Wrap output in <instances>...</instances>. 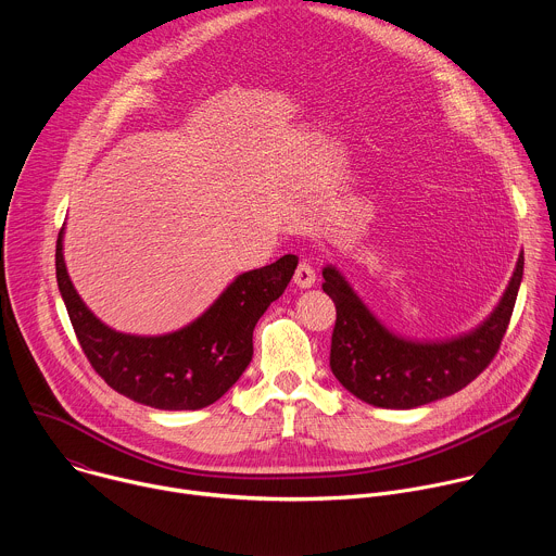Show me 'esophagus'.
I'll use <instances>...</instances> for the list:
<instances>
[{"instance_id": "obj_1", "label": "esophagus", "mask_w": 556, "mask_h": 556, "mask_svg": "<svg viewBox=\"0 0 556 556\" xmlns=\"http://www.w3.org/2000/svg\"><path fill=\"white\" fill-rule=\"evenodd\" d=\"M292 281H294L299 288H312L314 281H316V273H314V268H312L307 262H301V264L296 266V270H294Z\"/></svg>"}]
</instances>
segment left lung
Returning <instances> with one entry per match:
<instances>
[{
	"instance_id": "8db88e82",
	"label": "left lung",
	"mask_w": 556,
	"mask_h": 556,
	"mask_svg": "<svg viewBox=\"0 0 556 556\" xmlns=\"http://www.w3.org/2000/svg\"><path fill=\"white\" fill-rule=\"evenodd\" d=\"M521 277L523 253L500 305L478 330L444 343H414L382 328L339 270L324 268V292L337 305L332 374L356 399L382 409H414L464 389L500 352Z\"/></svg>"
}]
</instances>
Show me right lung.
<instances>
[{
    "label": "right lung",
    "instance_id": "add662e5",
    "mask_svg": "<svg viewBox=\"0 0 556 556\" xmlns=\"http://www.w3.org/2000/svg\"><path fill=\"white\" fill-rule=\"evenodd\" d=\"M294 255L237 277L191 326L165 337H131L103 326L76 294L56 240V283L74 334L94 371L129 401L165 409H202L219 401L253 358V330L290 283Z\"/></svg>",
    "mask_w": 556,
    "mask_h": 556
}]
</instances>
